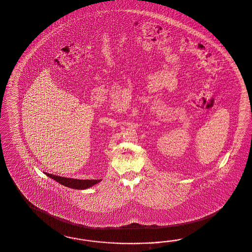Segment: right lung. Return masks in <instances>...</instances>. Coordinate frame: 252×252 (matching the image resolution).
Returning a JSON list of instances; mask_svg holds the SVG:
<instances>
[{"label":"right lung","mask_w":252,"mask_h":252,"mask_svg":"<svg viewBox=\"0 0 252 252\" xmlns=\"http://www.w3.org/2000/svg\"><path fill=\"white\" fill-rule=\"evenodd\" d=\"M48 177H50L54 181L61 183L64 186H67L69 188L72 189H79V190H84L87 189L96 183H99L100 180H76V179H69V178H64V177H60L56 176L52 174L45 173Z\"/></svg>","instance_id":"obj_1"}]
</instances>
